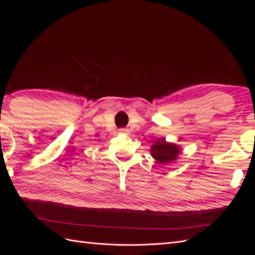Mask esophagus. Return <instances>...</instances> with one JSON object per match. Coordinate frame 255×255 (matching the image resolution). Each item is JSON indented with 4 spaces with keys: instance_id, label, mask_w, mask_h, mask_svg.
<instances>
[{
    "instance_id": "obj_1",
    "label": "esophagus",
    "mask_w": 255,
    "mask_h": 255,
    "mask_svg": "<svg viewBox=\"0 0 255 255\" xmlns=\"http://www.w3.org/2000/svg\"><path fill=\"white\" fill-rule=\"evenodd\" d=\"M119 133H121V134H127V133H128V129H127V128H120V129H119Z\"/></svg>"
}]
</instances>
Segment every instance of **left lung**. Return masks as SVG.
<instances>
[{"instance_id":"1","label":"left lung","mask_w":255,"mask_h":255,"mask_svg":"<svg viewBox=\"0 0 255 255\" xmlns=\"http://www.w3.org/2000/svg\"><path fill=\"white\" fill-rule=\"evenodd\" d=\"M179 146L174 143L166 142L165 139L156 140L151 148L152 156L160 164L171 163L179 155Z\"/></svg>"}]
</instances>
